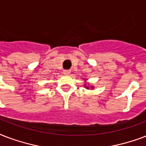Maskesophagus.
I'll list each match as a JSON object with an SVG mask.
<instances>
[{
	"label": "esophagus",
	"mask_w": 146,
	"mask_h": 146,
	"mask_svg": "<svg viewBox=\"0 0 146 146\" xmlns=\"http://www.w3.org/2000/svg\"><path fill=\"white\" fill-rule=\"evenodd\" d=\"M63 73L65 74H69L71 73V71L70 70H64L63 71Z\"/></svg>",
	"instance_id": "esophagus-1"
}]
</instances>
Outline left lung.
<instances>
[{"instance_id":"left-lung-1","label":"left lung","mask_w":146,"mask_h":146,"mask_svg":"<svg viewBox=\"0 0 146 146\" xmlns=\"http://www.w3.org/2000/svg\"><path fill=\"white\" fill-rule=\"evenodd\" d=\"M85 81H87V80H85ZM84 88H87V89H90V88H92V90H93V88H94V86L93 85H91V87H89V86H87L86 85V84H84Z\"/></svg>"}]
</instances>
